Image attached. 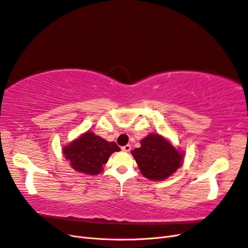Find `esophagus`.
<instances>
[{
  "label": "esophagus",
  "mask_w": 248,
  "mask_h": 248,
  "mask_svg": "<svg viewBox=\"0 0 248 248\" xmlns=\"http://www.w3.org/2000/svg\"><path fill=\"white\" fill-rule=\"evenodd\" d=\"M122 150H123L124 152H129L130 150H131V146L130 145H126V146L122 147Z\"/></svg>",
  "instance_id": "1"
}]
</instances>
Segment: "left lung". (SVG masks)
Segmentation results:
<instances>
[{
    "instance_id": "8db88e82",
    "label": "left lung",
    "mask_w": 248,
    "mask_h": 248,
    "mask_svg": "<svg viewBox=\"0 0 248 248\" xmlns=\"http://www.w3.org/2000/svg\"><path fill=\"white\" fill-rule=\"evenodd\" d=\"M131 154L141 175L153 181H163L175 174L184 158L183 151L158 133L148 134Z\"/></svg>"
}]
</instances>
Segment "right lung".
Segmentation results:
<instances>
[{
    "label": "right lung",
    "instance_id": "obj_1",
    "mask_svg": "<svg viewBox=\"0 0 248 248\" xmlns=\"http://www.w3.org/2000/svg\"><path fill=\"white\" fill-rule=\"evenodd\" d=\"M120 150L115 141H108L92 131L80 134L62 148L63 155L70 162V167L76 171L89 176L101 172L109 156Z\"/></svg>",
    "mask_w": 248,
    "mask_h": 248
}]
</instances>
